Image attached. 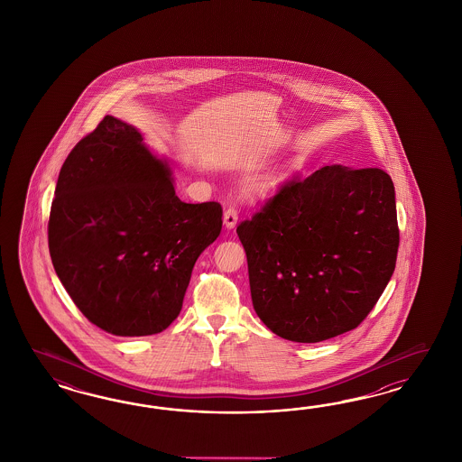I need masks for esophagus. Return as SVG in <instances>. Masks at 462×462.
<instances>
[{"instance_id":"esophagus-1","label":"esophagus","mask_w":462,"mask_h":462,"mask_svg":"<svg viewBox=\"0 0 462 462\" xmlns=\"http://www.w3.org/2000/svg\"><path fill=\"white\" fill-rule=\"evenodd\" d=\"M237 210H234V208H228V210L225 211L224 225L226 230H232V228H236V226H237Z\"/></svg>"}]
</instances>
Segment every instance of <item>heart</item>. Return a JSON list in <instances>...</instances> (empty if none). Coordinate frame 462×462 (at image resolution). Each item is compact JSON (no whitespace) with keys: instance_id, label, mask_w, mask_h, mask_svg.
I'll use <instances>...</instances> for the list:
<instances>
[{"instance_id":"1","label":"heart","mask_w":462,"mask_h":462,"mask_svg":"<svg viewBox=\"0 0 462 462\" xmlns=\"http://www.w3.org/2000/svg\"><path fill=\"white\" fill-rule=\"evenodd\" d=\"M276 186V180H263V181L255 182L252 186V195L254 196H266L273 191V188Z\"/></svg>"}]
</instances>
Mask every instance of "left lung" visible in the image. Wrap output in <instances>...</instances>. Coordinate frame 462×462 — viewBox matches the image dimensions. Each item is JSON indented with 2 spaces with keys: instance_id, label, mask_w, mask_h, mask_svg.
Segmentation results:
<instances>
[{
  "instance_id": "8db88e82",
  "label": "left lung",
  "mask_w": 462,
  "mask_h": 462,
  "mask_svg": "<svg viewBox=\"0 0 462 462\" xmlns=\"http://www.w3.org/2000/svg\"><path fill=\"white\" fill-rule=\"evenodd\" d=\"M252 305L267 328L313 344L356 328L390 282L400 244L392 178L325 166L237 226Z\"/></svg>"
}]
</instances>
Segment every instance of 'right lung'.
Masks as SVG:
<instances>
[{
    "instance_id": "obj_1",
    "label": "right lung",
    "mask_w": 462,
    "mask_h": 462,
    "mask_svg": "<svg viewBox=\"0 0 462 462\" xmlns=\"http://www.w3.org/2000/svg\"><path fill=\"white\" fill-rule=\"evenodd\" d=\"M54 195L49 251L84 317L112 336L166 330L220 236L222 207L181 201L168 159L112 115L70 151Z\"/></svg>"
}]
</instances>
